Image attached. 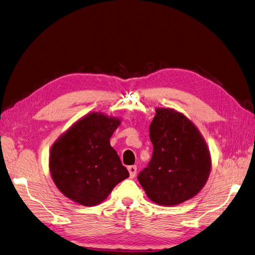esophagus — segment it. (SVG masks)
Segmentation results:
<instances>
[{"label": "esophagus", "instance_id": "obj_1", "mask_svg": "<svg viewBox=\"0 0 255 255\" xmlns=\"http://www.w3.org/2000/svg\"><path fill=\"white\" fill-rule=\"evenodd\" d=\"M128 171L130 174V178H134L135 174H136V167L135 166H129L128 167Z\"/></svg>", "mask_w": 255, "mask_h": 255}]
</instances>
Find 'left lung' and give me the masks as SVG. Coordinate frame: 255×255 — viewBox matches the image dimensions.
<instances>
[{
    "mask_svg": "<svg viewBox=\"0 0 255 255\" xmlns=\"http://www.w3.org/2000/svg\"><path fill=\"white\" fill-rule=\"evenodd\" d=\"M149 125L153 156L138 180L147 197L160 206H177L197 195L207 183L212 160L195 124L170 108H156Z\"/></svg>",
    "mask_w": 255,
    "mask_h": 255,
    "instance_id": "1",
    "label": "left lung"
}]
</instances>
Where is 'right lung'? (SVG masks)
Here are the masks:
<instances>
[{
    "instance_id": "obj_1",
    "label": "right lung",
    "mask_w": 255,
    "mask_h": 255,
    "mask_svg": "<svg viewBox=\"0 0 255 255\" xmlns=\"http://www.w3.org/2000/svg\"><path fill=\"white\" fill-rule=\"evenodd\" d=\"M121 119L90 112L58 136L49 152L51 179L65 197L94 207L129 177L110 138Z\"/></svg>"
}]
</instances>
